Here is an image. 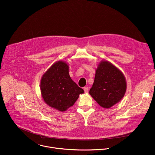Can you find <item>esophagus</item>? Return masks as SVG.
I'll return each mask as SVG.
<instances>
[{
  "label": "esophagus",
  "mask_w": 155,
  "mask_h": 155,
  "mask_svg": "<svg viewBox=\"0 0 155 155\" xmlns=\"http://www.w3.org/2000/svg\"><path fill=\"white\" fill-rule=\"evenodd\" d=\"M83 90H84V91H85V93H86L88 92V88L87 87H84V88H83Z\"/></svg>",
  "instance_id": "esophagus-1"
}]
</instances>
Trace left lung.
Returning <instances> with one entry per match:
<instances>
[{
    "label": "left lung",
    "instance_id": "obj_1",
    "mask_svg": "<svg viewBox=\"0 0 155 155\" xmlns=\"http://www.w3.org/2000/svg\"><path fill=\"white\" fill-rule=\"evenodd\" d=\"M126 88L125 78L120 70L107 61H101L89 93L98 104L107 109L122 99Z\"/></svg>",
    "mask_w": 155,
    "mask_h": 155
}]
</instances>
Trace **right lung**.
I'll return each instance as SVG.
<instances>
[{
    "mask_svg": "<svg viewBox=\"0 0 155 155\" xmlns=\"http://www.w3.org/2000/svg\"><path fill=\"white\" fill-rule=\"evenodd\" d=\"M41 92L48 105L63 112L72 106L84 91L70 78L67 64L59 61L42 77Z\"/></svg>",
    "mask_w": 155,
    "mask_h": 155,
    "instance_id": "add662e5",
    "label": "right lung"
}]
</instances>
